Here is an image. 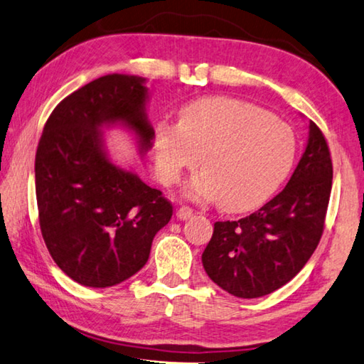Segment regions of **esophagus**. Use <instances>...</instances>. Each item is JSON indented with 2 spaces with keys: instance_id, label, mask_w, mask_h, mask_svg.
I'll return each mask as SVG.
<instances>
[{
  "instance_id": "34e87169",
  "label": "esophagus",
  "mask_w": 364,
  "mask_h": 364,
  "mask_svg": "<svg viewBox=\"0 0 364 364\" xmlns=\"http://www.w3.org/2000/svg\"><path fill=\"white\" fill-rule=\"evenodd\" d=\"M192 216H193V210H192V208H188V206L178 208L177 219H181V221H187V219H190Z\"/></svg>"
}]
</instances>
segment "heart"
Masks as SVG:
<instances>
[{"label":"heart","mask_w":364,"mask_h":364,"mask_svg":"<svg viewBox=\"0 0 364 364\" xmlns=\"http://www.w3.org/2000/svg\"><path fill=\"white\" fill-rule=\"evenodd\" d=\"M159 172L166 183L181 181L200 164L203 172L187 195L218 200L224 210L243 211L276 192L294 166L296 140L287 124L243 100L206 97L181 109L178 124L154 130Z\"/></svg>","instance_id":"obj_1"}]
</instances>
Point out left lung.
<instances>
[{"label": "left lung", "instance_id": "obj_1", "mask_svg": "<svg viewBox=\"0 0 364 364\" xmlns=\"http://www.w3.org/2000/svg\"><path fill=\"white\" fill-rule=\"evenodd\" d=\"M308 141L281 193L238 221L214 224L201 261L208 276L238 299H258L299 274L316 250L332 188L323 132L309 121Z\"/></svg>", "mask_w": 364, "mask_h": 364}]
</instances>
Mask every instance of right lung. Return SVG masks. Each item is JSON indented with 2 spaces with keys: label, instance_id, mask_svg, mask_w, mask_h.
I'll return each instance as SVG.
<instances>
[{
  "label": "right lung",
  "instance_id": "add662e5",
  "mask_svg": "<svg viewBox=\"0 0 364 364\" xmlns=\"http://www.w3.org/2000/svg\"><path fill=\"white\" fill-rule=\"evenodd\" d=\"M146 79L100 77L51 112L35 156L40 229L64 274L85 287H112L146 264L172 205L136 172L111 159L105 130L122 127L145 156L154 140Z\"/></svg>",
  "mask_w": 364,
  "mask_h": 364
}]
</instances>
